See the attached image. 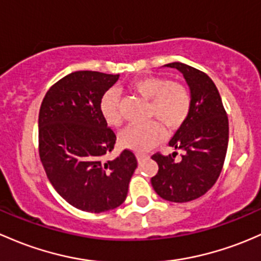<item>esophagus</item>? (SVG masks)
<instances>
[{"label": "esophagus", "instance_id": "obj_1", "mask_svg": "<svg viewBox=\"0 0 261 261\" xmlns=\"http://www.w3.org/2000/svg\"><path fill=\"white\" fill-rule=\"evenodd\" d=\"M136 158H138L139 161H141V160H144L145 158H147V153H145V152H136Z\"/></svg>", "mask_w": 261, "mask_h": 261}]
</instances>
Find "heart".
Wrapping results in <instances>:
<instances>
[{
	"label": "heart",
	"mask_w": 261,
	"mask_h": 261,
	"mask_svg": "<svg viewBox=\"0 0 261 261\" xmlns=\"http://www.w3.org/2000/svg\"><path fill=\"white\" fill-rule=\"evenodd\" d=\"M167 125L163 119L153 120L142 125H130L122 131V146L136 151H146L166 135Z\"/></svg>",
	"instance_id": "b5f03b06"
}]
</instances>
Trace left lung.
<instances>
[{"mask_svg":"<svg viewBox=\"0 0 261 261\" xmlns=\"http://www.w3.org/2000/svg\"><path fill=\"white\" fill-rule=\"evenodd\" d=\"M159 70L179 90L185 110L180 112L179 128L171 141L176 151L153 155L159 172L151 177V184L163 199L189 201L209 189L220 174L229 141V121L210 76L177 61Z\"/></svg>","mask_w":261,"mask_h":261,"instance_id":"left-lung-1","label":"left lung"}]
</instances>
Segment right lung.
I'll list each match as a JSON object with an SVG mask.
<instances>
[{
	"label": "right lung",
	"mask_w": 261,
	"mask_h": 261,
	"mask_svg": "<svg viewBox=\"0 0 261 261\" xmlns=\"http://www.w3.org/2000/svg\"><path fill=\"white\" fill-rule=\"evenodd\" d=\"M120 75L80 70L46 92L38 116L40 158L60 194L81 210L115 209L138 164L131 152L112 158V120L102 98Z\"/></svg>",
	"instance_id": "right-lung-1"
}]
</instances>
